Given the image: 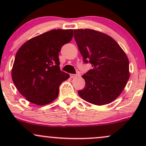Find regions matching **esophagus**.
Listing matches in <instances>:
<instances>
[{
    "label": "esophagus",
    "mask_w": 146,
    "mask_h": 146,
    "mask_svg": "<svg viewBox=\"0 0 146 146\" xmlns=\"http://www.w3.org/2000/svg\"><path fill=\"white\" fill-rule=\"evenodd\" d=\"M79 75H78V74H70V77H71V78H76L77 76H78Z\"/></svg>",
    "instance_id": "obj_1"
}]
</instances>
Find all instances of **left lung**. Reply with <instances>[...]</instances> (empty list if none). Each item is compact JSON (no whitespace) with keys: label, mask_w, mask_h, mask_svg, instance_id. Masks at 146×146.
<instances>
[{"label":"left lung","mask_w":146,"mask_h":146,"mask_svg":"<svg viewBox=\"0 0 146 146\" xmlns=\"http://www.w3.org/2000/svg\"><path fill=\"white\" fill-rule=\"evenodd\" d=\"M74 38L84 62L92 64L84 79L85 87L78 91L82 99L93 104L111 103L124 89L129 78V60L113 38L90 29L74 30Z\"/></svg>","instance_id":"8db88e82"}]
</instances>
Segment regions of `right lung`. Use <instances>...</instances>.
<instances>
[{"instance_id":"add662e5","label":"right lung","mask_w":146,"mask_h":146,"mask_svg":"<svg viewBox=\"0 0 146 146\" xmlns=\"http://www.w3.org/2000/svg\"><path fill=\"white\" fill-rule=\"evenodd\" d=\"M73 29H53L25 42L16 53L11 69L13 82L31 103L43 106L54 101L59 86L69 78L60 71L58 54L73 38Z\"/></svg>"}]
</instances>
